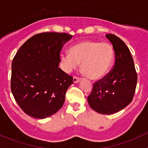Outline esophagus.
<instances>
[{
	"label": "esophagus",
	"instance_id": "esophagus-1",
	"mask_svg": "<svg viewBox=\"0 0 148 148\" xmlns=\"http://www.w3.org/2000/svg\"><path fill=\"white\" fill-rule=\"evenodd\" d=\"M79 81H80V78H78V77H73V82H74V83H78Z\"/></svg>",
	"mask_w": 148,
	"mask_h": 148
}]
</instances>
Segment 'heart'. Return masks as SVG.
<instances>
[{
  "label": "heart",
  "instance_id": "obj_1",
  "mask_svg": "<svg viewBox=\"0 0 148 148\" xmlns=\"http://www.w3.org/2000/svg\"><path fill=\"white\" fill-rule=\"evenodd\" d=\"M64 69L70 72L82 63L81 71L91 79H99L108 74L114 61L113 47L108 43L82 40L73 45L70 53L61 56Z\"/></svg>",
  "mask_w": 148,
  "mask_h": 148
}]
</instances>
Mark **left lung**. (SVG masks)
Instances as JSON below:
<instances>
[{
  "instance_id": "1",
  "label": "left lung",
  "mask_w": 148,
  "mask_h": 148,
  "mask_svg": "<svg viewBox=\"0 0 148 148\" xmlns=\"http://www.w3.org/2000/svg\"><path fill=\"white\" fill-rule=\"evenodd\" d=\"M115 52L113 68L93 84L87 97L90 108L101 114H113L127 107L133 99L137 73L130 52L125 42L113 34L105 35Z\"/></svg>"
}]
</instances>
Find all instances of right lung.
<instances>
[{
	"label": "right lung",
	"instance_id": "add662e5",
	"mask_svg": "<svg viewBox=\"0 0 148 148\" xmlns=\"http://www.w3.org/2000/svg\"><path fill=\"white\" fill-rule=\"evenodd\" d=\"M73 35L43 32L29 38L12 62L11 90L22 110L35 119L55 114L73 78L58 67L60 53Z\"/></svg>",
	"mask_w": 148,
	"mask_h": 148
}]
</instances>
